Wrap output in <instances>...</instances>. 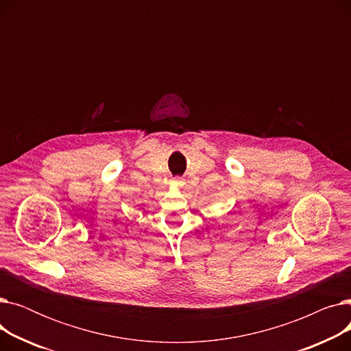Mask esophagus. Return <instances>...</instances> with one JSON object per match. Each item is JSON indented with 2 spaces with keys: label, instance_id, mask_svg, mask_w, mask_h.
Listing matches in <instances>:
<instances>
[{
  "label": "esophagus",
  "instance_id": "esophagus-1",
  "mask_svg": "<svg viewBox=\"0 0 351 351\" xmlns=\"http://www.w3.org/2000/svg\"><path fill=\"white\" fill-rule=\"evenodd\" d=\"M172 183H173V185H176V186H183V183H185V182H183V179H182V178L176 176V178H173V179H172Z\"/></svg>",
  "mask_w": 351,
  "mask_h": 351
}]
</instances>
